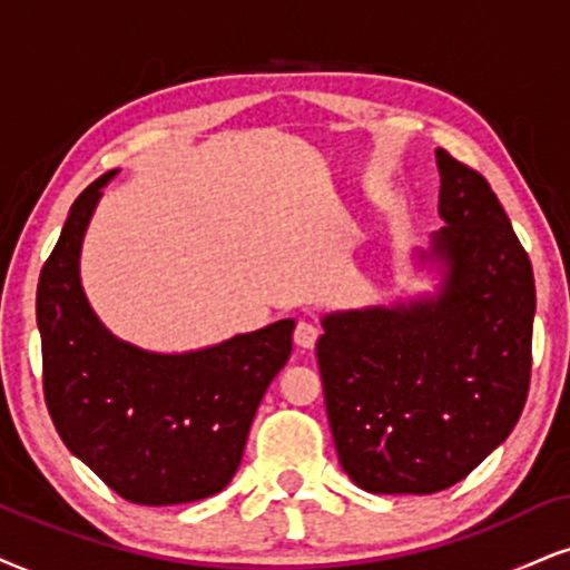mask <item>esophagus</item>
Here are the masks:
<instances>
[{
	"mask_svg": "<svg viewBox=\"0 0 570 570\" xmlns=\"http://www.w3.org/2000/svg\"><path fill=\"white\" fill-rule=\"evenodd\" d=\"M318 334H321V328L315 326V323L299 321L297 328H294V342H297V347L309 350V347H315V342H318Z\"/></svg>",
	"mask_w": 570,
	"mask_h": 570,
	"instance_id": "34e87169",
	"label": "esophagus"
}]
</instances>
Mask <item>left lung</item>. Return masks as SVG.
<instances>
[{"instance_id": "left-lung-1", "label": "left lung", "mask_w": 570, "mask_h": 570, "mask_svg": "<svg viewBox=\"0 0 570 570\" xmlns=\"http://www.w3.org/2000/svg\"><path fill=\"white\" fill-rule=\"evenodd\" d=\"M434 297L323 315L318 368L344 473L373 494H434L505 442L531 379L534 273L487 178L436 149Z\"/></svg>"}]
</instances>
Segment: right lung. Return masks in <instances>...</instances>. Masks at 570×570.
Instances as JSON below:
<instances>
[{"label":"right lung","instance_id":"1","mask_svg":"<svg viewBox=\"0 0 570 570\" xmlns=\"http://www.w3.org/2000/svg\"><path fill=\"white\" fill-rule=\"evenodd\" d=\"M115 173L73 202L41 268L36 323L45 400L65 446L112 492L136 505H181L234 479L265 389L292 355L294 321L181 355L110 334L86 299L78 261Z\"/></svg>","mask_w":570,"mask_h":570}]
</instances>
